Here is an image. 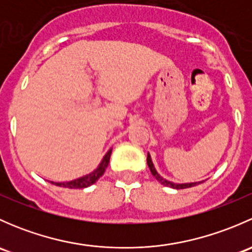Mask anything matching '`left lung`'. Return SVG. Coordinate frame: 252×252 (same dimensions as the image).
<instances>
[{
  "label": "left lung",
  "instance_id": "8db88e82",
  "mask_svg": "<svg viewBox=\"0 0 252 252\" xmlns=\"http://www.w3.org/2000/svg\"><path fill=\"white\" fill-rule=\"evenodd\" d=\"M147 166H149V168H150V171H151L152 175H154V177L156 178V179L158 180V182L161 183L162 185H164V187L173 188V189H187V188L195 187V185H197V184H199V183H202V182H199V183H187V184H174V183L168 182V180L163 179V178H162L161 175L157 173L156 169H155V166H154V163H152L151 156H150V154H147Z\"/></svg>",
  "mask_w": 252,
  "mask_h": 252
}]
</instances>
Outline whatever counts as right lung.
<instances>
[{
  "mask_svg": "<svg viewBox=\"0 0 252 252\" xmlns=\"http://www.w3.org/2000/svg\"><path fill=\"white\" fill-rule=\"evenodd\" d=\"M112 154V150L107 152L103 157V159L101 161L100 166L95 169L94 172H91L90 174L84 175V177L78 178V179L72 180V182H65V183H53L52 184L57 185V187H63V188H69V189H83V188H88L90 185H93L94 183L97 182V179H100L102 177L103 173H105L106 168H107L108 163H110V157Z\"/></svg>",
  "mask_w": 252,
  "mask_h": 252,
  "instance_id": "obj_1",
  "label": "right lung"
}]
</instances>
